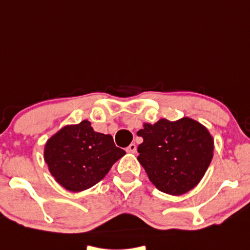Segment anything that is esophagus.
Returning <instances> with one entry per match:
<instances>
[{
  "label": "esophagus",
  "instance_id": "obj_1",
  "mask_svg": "<svg viewBox=\"0 0 250 250\" xmlns=\"http://www.w3.org/2000/svg\"><path fill=\"white\" fill-rule=\"evenodd\" d=\"M136 150H137V146L135 144H130L129 146L125 148L126 152H132V154H133V152H136Z\"/></svg>",
  "mask_w": 250,
  "mask_h": 250
}]
</instances>
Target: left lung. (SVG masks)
<instances>
[{
  "label": "left lung",
  "mask_w": 250,
  "mask_h": 250,
  "mask_svg": "<svg viewBox=\"0 0 250 250\" xmlns=\"http://www.w3.org/2000/svg\"><path fill=\"white\" fill-rule=\"evenodd\" d=\"M138 161L159 191L182 195L200 183L213 157L214 141L208 130L193 119H161L144 124L137 132Z\"/></svg>",
  "instance_id": "left-lung-1"
}]
</instances>
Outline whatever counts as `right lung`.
Returning <instances> with one entry per match:
<instances>
[{
  "label": "right lung",
  "mask_w": 250,
  "mask_h": 250,
  "mask_svg": "<svg viewBox=\"0 0 250 250\" xmlns=\"http://www.w3.org/2000/svg\"><path fill=\"white\" fill-rule=\"evenodd\" d=\"M125 155L112 136L95 132L91 122L65 125L44 145L43 158L55 181L70 192L99 183L113 164Z\"/></svg>",
  "instance_id": "add662e5"
}]
</instances>
